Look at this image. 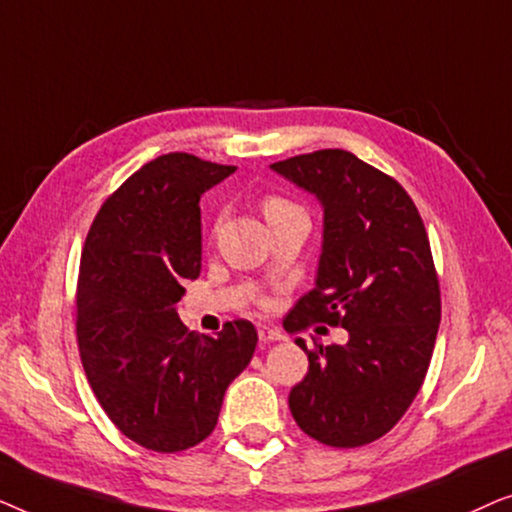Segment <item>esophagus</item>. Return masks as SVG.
Returning a JSON list of instances; mask_svg holds the SVG:
<instances>
[{
    "instance_id": "34e87169",
    "label": "esophagus",
    "mask_w": 512,
    "mask_h": 512,
    "mask_svg": "<svg viewBox=\"0 0 512 512\" xmlns=\"http://www.w3.org/2000/svg\"><path fill=\"white\" fill-rule=\"evenodd\" d=\"M258 338H261L263 342H277V340H286V333L279 331V328L261 326L258 328Z\"/></svg>"
}]
</instances>
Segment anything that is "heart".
<instances>
[{"label":"heart","instance_id":"1","mask_svg":"<svg viewBox=\"0 0 512 512\" xmlns=\"http://www.w3.org/2000/svg\"><path fill=\"white\" fill-rule=\"evenodd\" d=\"M263 209H265V216H268V219H272V216L291 212V209H296V207H293L291 202L284 200V198H268V200H265Z\"/></svg>","mask_w":512,"mask_h":512}]
</instances>
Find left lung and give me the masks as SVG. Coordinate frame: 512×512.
Here are the masks:
<instances>
[{"label": "left lung", "instance_id": "1", "mask_svg": "<svg viewBox=\"0 0 512 512\" xmlns=\"http://www.w3.org/2000/svg\"><path fill=\"white\" fill-rule=\"evenodd\" d=\"M324 212L314 289L286 314L342 326L345 345H296L310 359L289 408L307 436L331 447L382 438L405 415L429 370L440 289L422 216L403 186L354 153L326 149L270 165Z\"/></svg>", "mask_w": 512, "mask_h": 512}]
</instances>
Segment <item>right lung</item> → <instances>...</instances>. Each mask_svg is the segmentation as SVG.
<instances>
[{
    "mask_svg": "<svg viewBox=\"0 0 512 512\" xmlns=\"http://www.w3.org/2000/svg\"><path fill=\"white\" fill-rule=\"evenodd\" d=\"M237 170L167 153L97 212L81 254L76 335L97 401L123 436L181 452L214 431L228 384L249 366L254 324L188 333L177 305L202 265L200 198Z\"/></svg>",
    "mask_w": 512,
    "mask_h": 512,
    "instance_id": "right-lung-1",
    "label": "right lung"
}]
</instances>
